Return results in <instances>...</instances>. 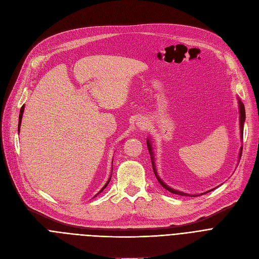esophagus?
I'll return each mask as SVG.
<instances>
[{"label":"esophagus","instance_id":"34e87169","mask_svg":"<svg viewBox=\"0 0 259 259\" xmlns=\"http://www.w3.org/2000/svg\"><path fill=\"white\" fill-rule=\"evenodd\" d=\"M137 124V126H139V127H142V128H145L146 126H147V123H145V120H139V122H137L136 123Z\"/></svg>","mask_w":259,"mask_h":259}]
</instances>
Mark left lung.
I'll return each instance as SVG.
<instances>
[{
    "label": "left lung",
    "mask_w": 259,
    "mask_h": 259,
    "mask_svg": "<svg viewBox=\"0 0 259 259\" xmlns=\"http://www.w3.org/2000/svg\"><path fill=\"white\" fill-rule=\"evenodd\" d=\"M238 105H239V129H240V137H242L243 140V135H244V123H245V118H246V112H245V106L242 102H240L238 100ZM147 146H148V149H149V153L151 155V161H152V166H153V169H154V174L155 176H156L158 182L161 184L162 187H164L165 189H167L168 192H170L171 194H175V195H180V196H189V197H193L192 195H188V194H184L182 192H179V191H175L174 188H170L169 186H167L158 176L157 174V170H156V167H155V161H154V156H153V148H152V145H151V141L148 139L147 141ZM242 152H243V148H240L239 150V159L240 157H242Z\"/></svg>",
    "instance_id": "left-lung-1"
}]
</instances>
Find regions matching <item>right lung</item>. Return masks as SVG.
<instances>
[{"label":"right lung","instance_id":"right-lung-1","mask_svg":"<svg viewBox=\"0 0 259 259\" xmlns=\"http://www.w3.org/2000/svg\"><path fill=\"white\" fill-rule=\"evenodd\" d=\"M24 109H25V105H23L22 106V108H21V111H20V116H19V129H17V130H19V133H20V126H21V122H22V118H23V113H24ZM110 179H111V177L109 178V180L107 181V183L104 185V186H103V188L101 189V191L99 192V194L101 193V192H103V191H104V189H105V187L108 185V183H109V181H110ZM98 195V194H97ZM97 195L95 196V197H97ZM94 197V198H95Z\"/></svg>","mask_w":259,"mask_h":259}]
</instances>
